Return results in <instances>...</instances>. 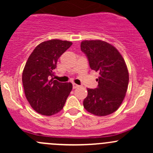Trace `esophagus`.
Masks as SVG:
<instances>
[{
  "mask_svg": "<svg viewBox=\"0 0 153 153\" xmlns=\"http://www.w3.org/2000/svg\"><path fill=\"white\" fill-rule=\"evenodd\" d=\"M72 87H73V89H76V88L79 87V85H78V84L73 83V84H72Z\"/></svg>",
  "mask_w": 153,
  "mask_h": 153,
  "instance_id": "esophagus-1",
  "label": "esophagus"
}]
</instances>
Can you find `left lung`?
I'll use <instances>...</instances> for the list:
<instances>
[{"label": "left lung", "instance_id": "left-lung-1", "mask_svg": "<svg viewBox=\"0 0 153 153\" xmlns=\"http://www.w3.org/2000/svg\"><path fill=\"white\" fill-rule=\"evenodd\" d=\"M81 49L91 69L99 73L98 87L88 88L84 107L98 116L113 113L122 104L129 84V72L122 55L115 47L101 40L82 41Z\"/></svg>", "mask_w": 153, "mask_h": 153}]
</instances>
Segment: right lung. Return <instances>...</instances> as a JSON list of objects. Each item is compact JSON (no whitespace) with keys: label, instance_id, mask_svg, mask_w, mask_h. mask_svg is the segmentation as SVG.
Masks as SVG:
<instances>
[{"label":"right lung","instance_id":"add662e5","mask_svg":"<svg viewBox=\"0 0 153 153\" xmlns=\"http://www.w3.org/2000/svg\"><path fill=\"white\" fill-rule=\"evenodd\" d=\"M72 44L58 39L44 41L35 48L26 63L22 74L24 93L32 109L41 115L50 116L59 112L72 91L71 83L52 78L58 58Z\"/></svg>","mask_w":153,"mask_h":153}]
</instances>
